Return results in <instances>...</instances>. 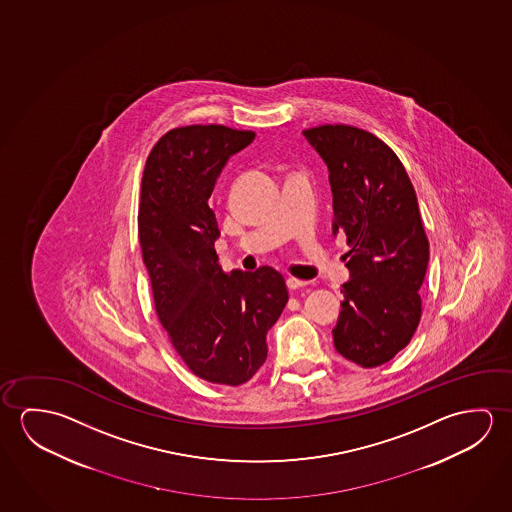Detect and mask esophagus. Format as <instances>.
<instances>
[{"label":"esophagus","instance_id":"34e87169","mask_svg":"<svg viewBox=\"0 0 512 512\" xmlns=\"http://www.w3.org/2000/svg\"><path fill=\"white\" fill-rule=\"evenodd\" d=\"M308 284V281H302V279H297V277H288L286 279V286L290 288V290H299V288H304Z\"/></svg>","mask_w":512,"mask_h":512}]
</instances>
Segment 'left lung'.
<instances>
[{
	"label": "left lung",
	"mask_w": 512,
	"mask_h": 512,
	"mask_svg": "<svg viewBox=\"0 0 512 512\" xmlns=\"http://www.w3.org/2000/svg\"><path fill=\"white\" fill-rule=\"evenodd\" d=\"M329 169L334 235L347 236L349 281L333 329L334 347L363 368L407 347L422 318L420 286L429 263L413 183L388 144L349 124L302 131Z\"/></svg>",
	"instance_id": "obj_1"
}]
</instances>
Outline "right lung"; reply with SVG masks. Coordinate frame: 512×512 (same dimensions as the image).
<instances>
[{
	"instance_id": "add662e5",
	"label": "right lung",
	"mask_w": 512,
	"mask_h": 512,
	"mask_svg": "<svg viewBox=\"0 0 512 512\" xmlns=\"http://www.w3.org/2000/svg\"><path fill=\"white\" fill-rule=\"evenodd\" d=\"M254 131L222 124L169 130L147 156L138 203V240L156 315L172 347L203 381L240 386L267 359V333L288 302L272 267L226 274L215 240L211 194L229 156Z\"/></svg>"
}]
</instances>
